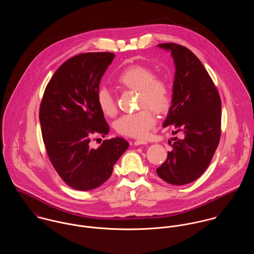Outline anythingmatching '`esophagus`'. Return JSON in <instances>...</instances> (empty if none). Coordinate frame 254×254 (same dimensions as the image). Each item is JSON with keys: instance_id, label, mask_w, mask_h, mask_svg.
Instances as JSON below:
<instances>
[{"instance_id": "esophagus-1", "label": "esophagus", "mask_w": 254, "mask_h": 254, "mask_svg": "<svg viewBox=\"0 0 254 254\" xmlns=\"http://www.w3.org/2000/svg\"><path fill=\"white\" fill-rule=\"evenodd\" d=\"M145 144H147V141L143 139H137L134 141V145H145Z\"/></svg>"}]
</instances>
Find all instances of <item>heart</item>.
Masks as SVG:
<instances>
[{
    "mask_svg": "<svg viewBox=\"0 0 254 254\" xmlns=\"http://www.w3.org/2000/svg\"><path fill=\"white\" fill-rule=\"evenodd\" d=\"M120 86L138 92L137 107L134 113L122 116L115 123L118 133L142 138L145 137L157 123L156 113H166L171 104V90L167 80L156 77L154 70L148 66L134 64L123 69L116 77ZM96 103L101 113L107 117L117 114V105L112 93L101 87L96 93Z\"/></svg>",
    "mask_w": 254,
    "mask_h": 254,
    "instance_id": "heart-1",
    "label": "heart"
}]
</instances>
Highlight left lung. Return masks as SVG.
Masks as SVG:
<instances>
[{
  "instance_id": "obj_1",
  "label": "left lung",
  "mask_w": 254,
  "mask_h": 254,
  "mask_svg": "<svg viewBox=\"0 0 254 254\" xmlns=\"http://www.w3.org/2000/svg\"><path fill=\"white\" fill-rule=\"evenodd\" d=\"M171 52L175 64L172 105L164 127L173 125L172 151L157 169L158 175L172 185L197 179L209 166L221 135V99L202 63L189 49L173 44H159Z\"/></svg>"
}]
</instances>
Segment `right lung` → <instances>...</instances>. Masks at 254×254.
Segmentation results:
<instances>
[{
	"label": "right lung",
	"instance_id": "1",
	"mask_svg": "<svg viewBox=\"0 0 254 254\" xmlns=\"http://www.w3.org/2000/svg\"><path fill=\"white\" fill-rule=\"evenodd\" d=\"M115 55L85 53L66 60L47 85L39 118L49 159L71 188L88 191L102 185L128 148L122 137L90 147L94 135L105 136L109 126L96 103L100 80Z\"/></svg>",
	"mask_w": 254,
	"mask_h": 254
}]
</instances>
